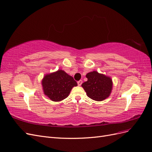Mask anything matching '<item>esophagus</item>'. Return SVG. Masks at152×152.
<instances>
[{"label":"esophagus","instance_id":"obj_1","mask_svg":"<svg viewBox=\"0 0 152 152\" xmlns=\"http://www.w3.org/2000/svg\"><path fill=\"white\" fill-rule=\"evenodd\" d=\"M77 84H78V86H80L82 85V80H79V81L77 82Z\"/></svg>","mask_w":152,"mask_h":152}]
</instances>
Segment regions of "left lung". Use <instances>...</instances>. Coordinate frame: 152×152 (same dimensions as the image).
<instances>
[{
	"instance_id": "8db88e82",
	"label": "left lung",
	"mask_w": 152,
	"mask_h": 152,
	"mask_svg": "<svg viewBox=\"0 0 152 152\" xmlns=\"http://www.w3.org/2000/svg\"><path fill=\"white\" fill-rule=\"evenodd\" d=\"M86 77L87 80L82 84V87L89 98L101 102L108 97L113 86L111 78L96 71L88 73Z\"/></svg>"
}]
</instances>
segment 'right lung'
<instances>
[{
  "mask_svg": "<svg viewBox=\"0 0 152 152\" xmlns=\"http://www.w3.org/2000/svg\"><path fill=\"white\" fill-rule=\"evenodd\" d=\"M44 93L53 102H60L66 98L72 89L77 86L73 78L63 70L49 73L42 80Z\"/></svg>",
  "mask_w": 152,
  "mask_h": 152,
  "instance_id": "add662e5",
  "label": "right lung"
}]
</instances>
